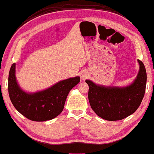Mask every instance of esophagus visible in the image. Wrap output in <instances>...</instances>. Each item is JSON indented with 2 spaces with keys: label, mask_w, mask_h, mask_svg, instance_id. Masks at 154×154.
Segmentation results:
<instances>
[{
  "label": "esophagus",
  "mask_w": 154,
  "mask_h": 154,
  "mask_svg": "<svg viewBox=\"0 0 154 154\" xmlns=\"http://www.w3.org/2000/svg\"><path fill=\"white\" fill-rule=\"evenodd\" d=\"M81 77H82V79H84V78H85L86 77V75L85 74H82V76H81Z\"/></svg>",
  "instance_id": "obj_1"
}]
</instances>
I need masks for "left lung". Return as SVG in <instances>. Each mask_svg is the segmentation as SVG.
I'll list each match as a JSON object with an SVG mask.
<instances>
[{
  "instance_id": "left-lung-1",
  "label": "left lung",
  "mask_w": 154,
  "mask_h": 154,
  "mask_svg": "<svg viewBox=\"0 0 154 154\" xmlns=\"http://www.w3.org/2000/svg\"><path fill=\"white\" fill-rule=\"evenodd\" d=\"M140 69L131 84L125 86H103L86 79L88 100L92 109L105 120L118 121L133 114L144 98L146 72L144 63L137 60Z\"/></svg>"
}]
</instances>
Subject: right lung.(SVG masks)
Instances as JSON below:
<instances>
[{
	"label": "right lung",
	"mask_w": 154,
	"mask_h": 154,
	"mask_svg": "<svg viewBox=\"0 0 154 154\" xmlns=\"http://www.w3.org/2000/svg\"><path fill=\"white\" fill-rule=\"evenodd\" d=\"M16 64H12L8 77V92L12 105L19 113L34 121H45L61 113L67 96L80 82L79 77L61 80L42 91L31 93L23 91L16 78Z\"/></svg>",
	"instance_id": "add662e5"
}]
</instances>
